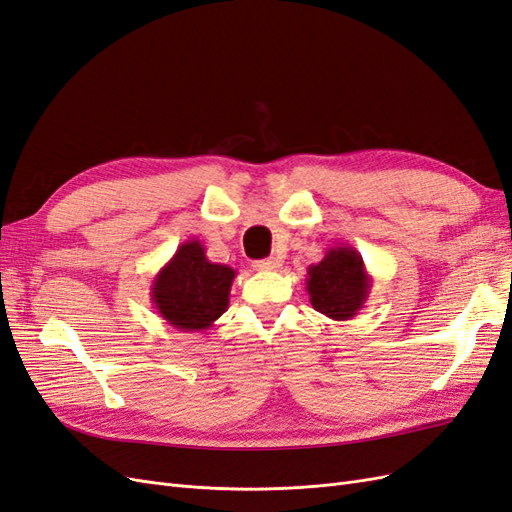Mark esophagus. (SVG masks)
<instances>
[{
    "label": "esophagus",
    "instance_id": "34e87169",
    "mask_svg": "<svg viewBox=\"0 0 512 512\" xmlns=\"http://www.w3.org/2000/svg\"><path fill=\"white\" fill-rule=\"evenodd\" d=\"M280 267H282V260L275 258V256L262 258V260H256V262H254V269H256V271H277Z\"/></svg>",
    "mask_w": 512,
    "mask_h": 512
}]
</instances>
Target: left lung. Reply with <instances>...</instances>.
<instances>
[{"label":"left lung","mask_w":512,"mask_h":512,"mask_svg":"<svg viewBox=\"0 0 512 512\" xmlns=\"http://www.w3.org/2000/svg\"><path fill=\"white\" fill-rule=\"evenodd\" d=\"M305 284L316 312L331 320H352L369 297L371 277L352 245H333L320 262L307 267Z\"/></svg>","instance_id":"left-lung-1"}]
</instances>
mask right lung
Segmentation results:
<instances>
[{"label": "right lung", "instance_id": "1", "mask_svg": "<svg viewBox=\"0 0 512 512\" xmlns=\"http://www.w3.org/2000/svg\"><path fill=\"white\" fill-rule=\"evenodd\" d=\"M237 271L211 262L205 245L190 239L177 247L151 284V301L168 327L203 333L228 309Z\"/></svg>", "mask_w": 512, "mask_h": 512}]
</instances>
